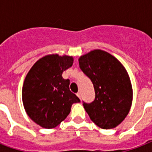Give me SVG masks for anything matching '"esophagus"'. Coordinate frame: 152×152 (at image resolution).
I'll return each instance as SVG.
<instances>
[{
  "label": "esophagus",
  "mask_w": 152,
  "mask_h": 152,
  "mask_svg": "<svg viewBox=\"0 0 152 152\" xmlns=\"http://www.w3.org/2000/svg\"><path fill=\"white\" fill-rule=\"evenodd\" d=\"M76 95H77V97H78L79 99H81V94H80V93L78 92V93H77V94H76Z\"/></svg>",
  "instance_id": "esophagus-1"
}]
</instances>
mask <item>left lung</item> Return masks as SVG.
Instances as JSON below:
<instances>
[{"instance_id":"1","label":"left lung","mask_w":152,"mask_h":152,"mask_svg":"<svg viewBox=\"0 0 152 152\" xmlns=\"http://www.w3.org/2000/svg\"><path fill=\"white\" fill-rule=\"evenodd\" d=\"M79 64L95 89V100L83 104L91 120L103 129L117 127L132 106V88L126 69L116 57L101 50L81 56Z\"/></svg>"}]
</instances>
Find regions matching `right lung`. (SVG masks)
<instances>
[{
  "mask_svg": "<svg viewBox=\"0 0 152 152\" xmlns=\"http://www.w3.org/2000/svg\"><path fill=\"white\" fill-rule=\"evenodd\" d=\"M73 57L46 55L37 61L26 76L22 89L26 113L37 125L53 129L61 124L80 100L69 90L63 72L72 65Z\"/></svg>",
  "mask_w": 152,
  "mask_h": 152,
  "instance_id": "add662e5",
  "label": "right lung"
}]
</instances>
